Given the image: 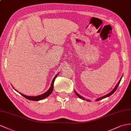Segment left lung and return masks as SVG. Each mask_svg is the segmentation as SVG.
<instances>
[{
	"label": "left lung",
	"mask_w": 131,
	"mask_h": 131,
	"mask_svg": "<svg viewBox=\"0 0 131 131\" xmlns=\"http://www.w3.org/2000/svg\"><path fill=\"white\" fill-rule=\"evenodd\" d=\"M121 79H122V78H121V79L119 80V81H118V83H117V85L115 86V88H114V89L112 90V91L111 92H110L109 93H108V94H107V95H105V96H102V97H100V98H99V99H96V101H99V100H100L103 99H105V98H106V97H109L110 96H111V95H112L113 93L116 91V90H117V88H118V85H119V83H120V82H121ZM75 93H76V95L77 96H78L79 98H80V99H82L83 100H85V98L82 97L81 96H80L79 94H78V93H77L75 91ZM86 100L88 101H90V100Z\"/></svg>",
	"instance_id": "1"
}]
</instances>
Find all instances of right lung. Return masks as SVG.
Segmentation results:
<instances>
[{
  "label": "right lung",
  "mask_w": 131,
  "mask_h": 131,
  "mask_svg": "<svg viewBox=\"0 0 131 131\" xmlns=\"http://www.w3.org/2000/svg\"><path fill=\"white\" fill-rule=\"evenodd\" d=\"M59 73H57L56 75L54 77V78H53V79L52 80L51 85V86H50V89L46 92H45L44 93H43V94H42V95H40L37 96H26V95H23V94H22V93H20V92H19V93L20 95H21L23 96H24V97H25L26 99H28L29 100H31V101H40V100H41L42 99H44L45 98L47 97H48L52 93V92L53 91V83H54L56 77L58 76V75H59Z\"/></svg>",
  "instance_id": "add662e5"
}]
</instances>
